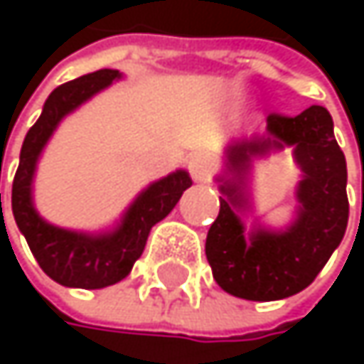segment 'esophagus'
<instances>
[{
    "instance_id": "1",
    "label": "esophagus",
    "mask_w": 364,
    "mask_h": 364,
    "mask_svg": "<svg viewBox=\"0 0 364 364\" xmlns=\"http://www.w3.org/2000/svg\"><path fill=\"white\" fill-rule=\"evenodd\" d=\"M187 168H189L193 181L204 183L210 179L215 164H213V158H210L208 154H193V156L189 158V162H187Z\"/></svg>"
}]
</instances>
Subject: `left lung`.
Wrapping results in <instances>:
<instances>
[{"label":"left lung","mask_w":364,"mask_h":364,"mask_svg":"<svg viewBox=\"0 0 364 364\" xmlns=\"http://www.w3.org/2000/svg\"><path fill=\"white\" fill-rule=\"evenodd\" d=\"M284 146L294 149L302 168L296 219L282 230L255 220L247 232L242 217L250 210L252 160ZM217 183L221 206L206 236V259L217 284L249 301L284 299L312 284L339 247L350 213L346 158L335 141L331 113L312 105L295 117L267 115L265 134L228 143Z\"/></svg>","instance_id":"left-lung-1"}]
</instances>
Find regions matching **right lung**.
Here are the masks:
<instances>
[{"label": "right lung", "mask_w": 364, "mask_h": 364, "mask_svg": "<svg viewBox=\"0 0 364 364\" xmlns=\"http://www.w3.org/2000/svg\"><path fill=\"white\" fill-rule=\"evenodd\" d=\"M122 80L117 69H99L52 90L41 115L29 128L18 171L12 183V213L39 267L58 284L73 289H103L126 278L143 255L151 228L162 221L191 185L187 171L147 185L126 208L122 219L105 232H75L48 223L33 204L37 162L65 115L73 113L95 95ZM1 210V196H0Z\"/></svg>", "instance_id": "right-lung-1"}]
</instances>
